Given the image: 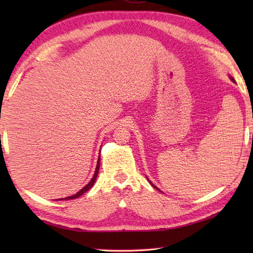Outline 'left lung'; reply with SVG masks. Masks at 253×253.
I'll use <instances>...</instances> for the list:
<instances>
[{"label":"left lung","instance_id":"1","mask_svg":"<svg viewBox=\"0 0 253 253\" xmlns=\"http://www.w3.org/2000/svg\"><path fill=\"white\" fill-rule=\"evenodd\" d=\"M229 77H230V79H231V80H232V81H233V83H235V81H234V79H233V78H232V77H231V76H229ZM149 183H151V182H149ZM151 185H153V184H152V183H151ZM153 186H154V187H156V186H155V185H153ZM156 188H157V187H156Z\"/></svg>","mask_w":253,"mask_h":253}]
</instances>
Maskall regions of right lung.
Returning <instances> with one entry per match:
<instances>
[{
    "label": "right lung",
    "instance_id": "1",
    "mask_svg": "<svg viewBox=\"0 0 253 253\" xmlns=\"http://www.w3.org/2000/svg\"><path fill=\"white\" fill-rule=\"evenodd\" d=\"M99 166H100V154H99V158H98V162H97V166H96V170H95V174H93V176L91 178V181L89 182L87 185L84 186L81 190L78 192V193H76L74 195L71 196H68V198H65V199H59V200H72V199H77L79 198V196L83 195L84 193H85L88 190H90V188L93 186V184H95L96 179H97V175H98V172H99Z\"/></svg>",
    "mask_w": 253,
    "mask_h": 253
}]
</instances>
